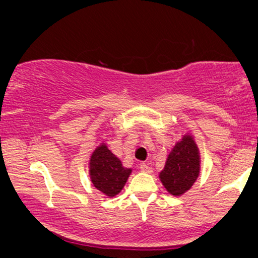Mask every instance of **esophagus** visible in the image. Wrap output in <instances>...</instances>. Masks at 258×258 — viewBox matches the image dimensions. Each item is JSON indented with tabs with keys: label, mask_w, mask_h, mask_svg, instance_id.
Instances as JSON below:
<instances>
[{
	"label": "esophagus",
	"mask_w": 258,
	"mask_h": 258,
	"mask_svg": "<svg viewBox=\"0 0 258 258\" xmlns=\"http://www.w3.org/2000/svg\"><path fill=\"white\" fill-rule=\"evenodd\" d=\"M139 168H141V171H143V172H147V173H152L153 172L152 166H150L149 164H146V162H142Z\"/></svg>",
	"instance_id": "1"
}]
</instances>
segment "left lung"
Returning a JSON list of instances; mask_svg holds the SVG:
<instances>
[{
	"instance_id": "obj_1",
	"label": "left lung",
	"mask_w": 258,
	"mask_h": 258,
	"mask_svg": "<svg viewBox=\"0 0 258 258\" xmlns=\"http://www.w3.org/2000/svg\"><path fill=\"white\" fill-rule=\"evenodd\" d=\"M199 172V149L191 136L185 135L173 147L159 177L168 193L179 197L191 188Z\"/></svg>"
}]
</instances>
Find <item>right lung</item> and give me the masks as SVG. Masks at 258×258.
Wrapping results in <instances>:
<instances>
[{
	"label": "right lung",
	"instance_id": "1",
	"mask_svg": "<svg viewBox=\"0 0 258 258\" xmlns=\"http://www.w3.org/2000/svg\"><path fill=\"white\" fill-rule=\"evenodd\" d=\"M131 168L122 166L120 159L112 154L105 144L97 147L90 160V176L93 185L112 198L122 190L131 174Z\"/></svg>",
	"mask_w": 258,
	"mask_h": 258
}]
</instances>
